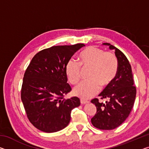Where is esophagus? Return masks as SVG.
Listing matches in <instances>:
<instances>
[{
  "instance_id": "esophagus-1",
  "label": "esophagus",
  "mask_w": 149,
  "mask_h": 149,
  "mask_svg": "<svg viewBox=\"0 0 149 149\" xmlns=\"http://www.w3.org/2000/svg\"><path fill=\"white\" fill-rule=\"evenodd\" d=\"M80 102H81V104H87V103H89V101H88V100H84V99H81Z\"/></svg>"
}]
</instances>
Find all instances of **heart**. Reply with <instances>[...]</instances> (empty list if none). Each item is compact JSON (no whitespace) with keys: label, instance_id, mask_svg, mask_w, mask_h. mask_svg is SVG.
I'll use <instances>...</instances> for the list:
<instances>
[{"label":"heart","instance_id":"heart-1","mask_svg":"<svg viewBox=\"0 0 149 149\" xmlns=\"http://www.w3.org/2000/svg\"><path fill=\"white\" fill-rule=\"evenodd\" d=\"M81 69L89 70L87 75L88 81L75 87L73 93L83 99H89L99 92L100 87H107L114 81L118 74V62L112 52L89 47L79 53L78 63L70 59L65 64V74L72 85L79 82Z\"/></svg>","mask_w":149,"mask_h":149}]
</instances>
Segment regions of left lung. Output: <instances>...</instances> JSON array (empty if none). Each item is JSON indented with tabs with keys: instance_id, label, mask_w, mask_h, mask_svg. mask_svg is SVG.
<instances>
[{
	"instance_id": "left-lung-1",
	"label": "left lung",
	"mask_w": 149,
	"mask_h": 149,
	"mask_svg": "<svg viewBox=\"0 0 149 149\" xmlns=\"http://www.w3.org/2000/svg\"><path fill=\"white\" fill-rule=\"evenodd\" d=\"M110 49L115 50L118 59V70L116 77L111 84L105 87L99 96L107 99L106 103L99 99L91 100L97 107V112L91 118L93 126L102 130H111L120 126L129 116L134 104L136 87L133 79L132 66L125 54L116 47L109 43Z\"/></svg>"
}]
</instances>
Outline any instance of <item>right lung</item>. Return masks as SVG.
Masks as SVG:
<instances>
[{
	"mask_svg": "<svg viewBox=\"0 0 149 149\" xmlns=\"http://www.w3.org/2000/svg\"><path fill=\"white\" fill-rule=\"evenodd\" d=\"M85 45L53 46L39 51L25 72L21 99L27 118L37 129L53 133L70 123L71 112L80 105L76 97L65 99L72 88L68 84L67 62Z\"/></svg>",
	"mask_w": 149,
	"mask_h": 149,
	"instance_id": "1",
	"label": "right lung"
}]
</instances>
